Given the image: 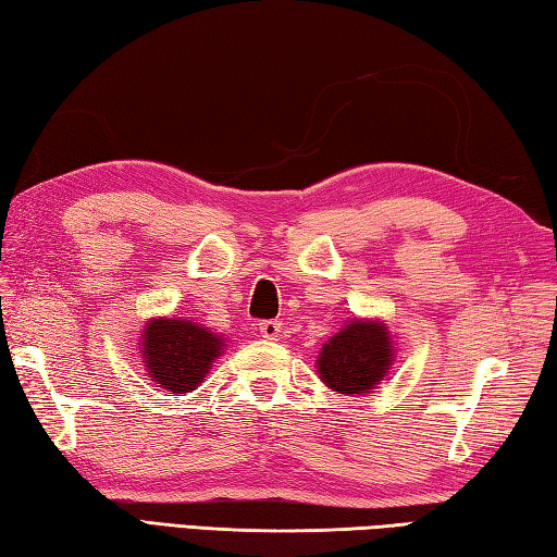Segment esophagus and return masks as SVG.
Instances as JSON below:
<instances>
[{
	"mask_svg": "<svg viewBox=\"0 0 557 557\" xmlns=\"http://www.w3.org/2000/svg\"><path fill=\"white\" fill-rule=\"evenodd\" d=\"M259 332H262L264 338H276L281 332V322L276 320H262L259 322Z\"/></svg>",
	"mask_w": 557,
	"mask_h": 557,
	"instance_id": "34e87169",
	"label": "esophagus"
}]
</instances>
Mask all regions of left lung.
I'll return each mask as SVG.
<instances>
[{
    "instance_id": "1",
    "label": "left lung",
    "mask_w": 557,
    "mask_h": 557,
    "mask_svg": "<svg viewBox=\"0 0 557 557\" xmlns=\"http://www.w3.org/2000/svg\"><path fill=\"white\" fill-rule=\"evenodd\" d=\"M392 362V342L380 322L346 324L344 332L322 346L317 370L338 394H362L377 384Z\"/></svg>"
}]
</instances>
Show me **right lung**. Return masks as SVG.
Instances as JSON below:
<instances>
[{
  "mask_svg": "<svg viewBox=\"0 0 557 557\" xmlns=\"http://www.w3.org/2000/svg\"><path fill=\"white\" fill-rule=\"evenodd\" d=\"M223 338L187 320H151L144 358L153 382L170 394L195 389L223 350Z\"/></svg>",
  "mask_w": 557,
  "mask_h": 557,
  "instance_id": "1",
  "label": "right lung"
}]
</instances>
